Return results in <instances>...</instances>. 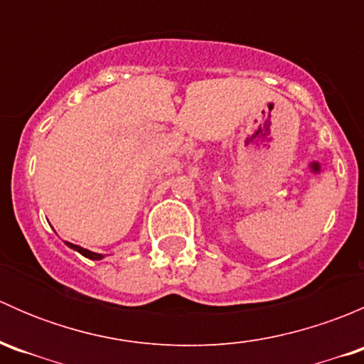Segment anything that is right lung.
<instances>
[{
    "label": "right lung",
    "instance_id": "1",
    "mask_svg": "<svg viewBox=\"0 0 364 364\" xmlns=\"http://www.w3.org/2000/svg\"><path fill=\"white\" fill-rule=\"evenodd\" d=\"M65 243H67V247L72 248V250L79 252L80 255L87 257V259H91V260H100V259H104V255H102V253H95V252H90V250H86V248H82V247H77V245H73V243H68V241H65Z\"/></svg>",
    "mask_w": 364,
    "mask_h": 364
}]
</instances>
